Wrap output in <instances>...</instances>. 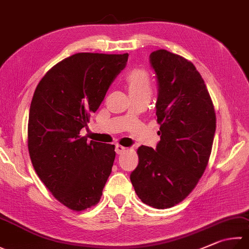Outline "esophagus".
<instances>
[{
    "label": "esophagus",
    "instance_id": "1",
    "mask_svg": "<svg viewBox=\"0 0 249 249\" xmlns=\"http://www.w3.org/2000/svg\"><path fill=\"white\" fill-rule=\"evenodd\" d=\"M125 151V147L121 146V145H116V153L117 154H123Z\"/></svg>",
    "mask_w": 249,
    "mask_h": 249
}]
</instances>
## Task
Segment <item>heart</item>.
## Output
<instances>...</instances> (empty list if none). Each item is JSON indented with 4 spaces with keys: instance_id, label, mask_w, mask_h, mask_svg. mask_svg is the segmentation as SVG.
Wrapping results in <instances>:
<instances>
[{
    "instance_id": "1",
    "label": "heart",
    "mask_w": 249,
    "mask_h": 249,
    "mask_svg": "<svg viewBox=\"0 0 249 249\" xmlns=\"http://www.w3.org/2000/svg\"><path fill=\"white\" fill-rule=\"evenodd\" d=\"M130 91L132 95H149L152 94V83L148 73L144 70H132L126 77Z\"/></svg>"
}]
</instances>
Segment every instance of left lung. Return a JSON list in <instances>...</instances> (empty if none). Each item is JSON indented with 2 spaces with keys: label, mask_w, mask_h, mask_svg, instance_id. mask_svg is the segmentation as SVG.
<instances>
[{
  "label": "left lung",
  "mask_w": 249,
  "mask_h": 249,
  "mask_svg": "<svg viewBox=\"0 0 249 249\" xmlns=\"http://www.w3.org/2000/svg\"><path fill=\"white\" fill-rule=\"evenodd\" d=\"M157 74L156 149L138 148L139 163L130 180L139 198L166 209L189 196L208 165L215 112L205 81L190 60L166 50L151 54Z\"/></svg>",
  "instance_id": "left-lung-1"
}]
</instances>
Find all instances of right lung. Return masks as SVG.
Returning a JSON list of instances; mask_svg holds the SVG:
<instances>
[{"mask_svg":"<svg viewBox=\"0 0 249 249\" xmlns=\"http://www.w3.org/2000/svg\"><path fill=\"white\" fill-rule=\"evenodd\" d=\"M128 53H77L37 84L28 121V149L37 177L73 212L95 206L111 172L115 145L88 142L80 131L104 100Z\"/></svg>","mask_w":249,"mask_h":249,"instance_id":"right-lung-1","label":"right lung"}]
</instances>
